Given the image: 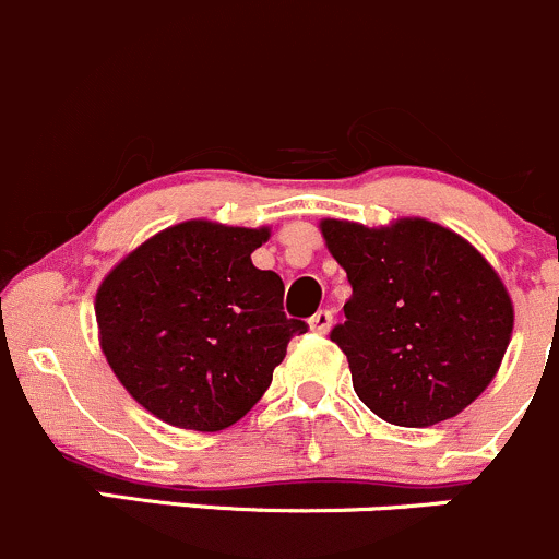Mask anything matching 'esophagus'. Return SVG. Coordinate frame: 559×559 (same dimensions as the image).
Segmentation results:
<instances>
[{
  "mask_svg": "<svg viewBox=\"0 0 559 559\" xmlns=\"http://www.w3.org/2000/svg\"><path fill=\"white\" fill-rule=\"evenodd\" d=\"M308 324H311L313 332L324 335V332L332 326V311H316L311 319H308Z\"/></svg>",
  "mask_w": 559,
  "mask_h": 559,
  "instance_id": "obj_1",
  "label": "esophagus"
}]
</instances>
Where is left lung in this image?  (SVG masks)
Returning <instances> with one entry per match:
<instances>
[{"label":"left lung","mask_w":559,"mask_h":559,"mask_svg":"<svg viewBox=\"0 0 559 559\" xmlns=\"http://www.w3.org/2000/svg\"><path fill=\"white\" fill-rule=\"evenodd\" d=\"M326 248L352 284L330 337L357 397L400 427L452 419L495 379L514 330L498 273L467 240L425 218L392 227L324 218Z\"/></svg>","instance_id":"left-lung-1"}]
</instances>
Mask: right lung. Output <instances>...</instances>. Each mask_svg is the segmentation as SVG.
<instances>
[{
	"instance_id": "obj_1",
	"label": "right lung",
	"mask_w": 559,
	"mask_h": 559,
	"mask_svg": "<svg viewBox=\"0 0 559 559\" xmlns=\"http://www.w3.org/2000/svg\"><path fill=\"white\" fill-rule=\"evenodd\" d=\"M267 229L183 222L110 270L97 292L99 343L127 392L183 430L243 419L308 332L284 313V281L253 267Z\"/></svg>"
}]
</instances>
